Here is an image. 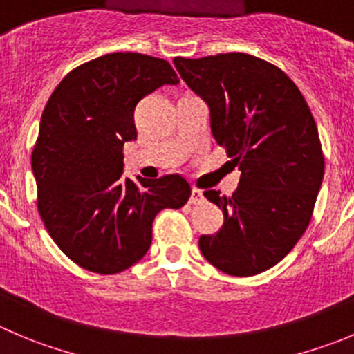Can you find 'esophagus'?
Returning <instances> with one entry per match:
<instances>
[{
  "label": "esophagus",
  "instance_id": "esophagus-1",
  "mask_svg": "<svg viewBox=\"0 0 354 354\" xmlns=\"http://www.w3.org/2000/svg\"><path fill=\"white\" fill-rule=\"evenodd\" d=\"M203 201H204L203 190H199V188L194 187L192 188V196H190V204H201Z\"/></svg>",
  "mask_w": 354,
  "mask_h": 354
}]
</instances>
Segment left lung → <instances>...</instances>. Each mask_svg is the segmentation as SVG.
Returning <instances> with one entry per match:
<instances>
[{
	"label": "left lung",
	"mask_w": 354,
	"mask_h": 354,
	"mask_svg": "<svg viewBox=\"0 0 354 354\" xmlns=\"http://www.w3.org/2000/svg\"><path fill=\"white\" fill-rule=\"evenodd\" d=\"M173 62L209 106L214 141L241 171L232 196L204 192L223 211V225L199 237L201 252L222 272L255 276L281 262L311 222L325 173L315 117L292 78L255 55Z\"/></svg>",
	"instance_id": "obj_1"
}]
</instances>
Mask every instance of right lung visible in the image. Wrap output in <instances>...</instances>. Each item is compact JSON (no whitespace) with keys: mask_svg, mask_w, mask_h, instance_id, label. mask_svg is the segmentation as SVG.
I'll return each instance as SVG.
<instances>
[{"mask_svg":"<svg viewBox=\"0 0 354 354\" xmlns=\"http://www.w3.org/2000/svg\"><path fill=\"white\" fill-rule=\"evenodd\" d=\"M164 84H178L167 61L115 52L69 71L43 110L31 155L36 206L82 269L108 276L140 262L158 211L178 209L192 194L181 174L140 184L122 176V148L136 138L134 108Z\"/></svg>","mask_w":354,"mask_h":354,"instance_id":"obj_1","label":"right lung"}]
</instances>
